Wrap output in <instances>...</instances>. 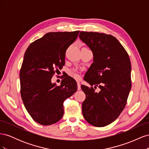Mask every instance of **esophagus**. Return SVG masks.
I'll return each mask as SVG.
<instances>
[{
	"instance_id": "1",
	"label": "esophagus",
	"mask_w": 149,
	"mask_h": 149,
	"mask_svg": "<svg viewBox=\"0 0 149 149\" xmlns=\"http://www.w3.org/2000/svg\"><path fill=\"white\" fill-rule=\"evenodd\" d=\"M77 86H78V90L81 89V84L79 81H77Z\"/></svg>"
}]
</instances>
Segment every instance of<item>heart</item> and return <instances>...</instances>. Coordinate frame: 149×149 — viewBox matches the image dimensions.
<instances>
[{
	"label": "heart",
	"instance_id": "obj_1",
	"mask_svg": "<svg viewBox=\"0 0 149 149\" xmlns=\"http://www.w3.org/2000/svg\"><path fill=\"white\" fill-rule=\"evenodd\" d=\"M71 74L73 76V77H74L75 78H79V74L77 73H76V72L74 71L71 72Z\"/></svg>",
	"mask_w": 149,
	"mask_h": 149
}]
</instances>
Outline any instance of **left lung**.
<instances>
[{"label":"left lung","mask_w":149,"mask_h":149,"mask_svg":"<svg viewBox=\"0 0 149 149\" xmlns=\"http://www.w3.org/2000/svg\"><path fill=\"white\" fill-rule=\"evenodd\" d=\"M79 37L93 55L84 79L94 86H81L86 94L83 115L90 124L104 127L118 118L125 106L131 89V63L127 52L113 36L81 31ZM96 87L99 92L95 91Z\"/></svg>","instance_id":"obj_1"}]
</instances>
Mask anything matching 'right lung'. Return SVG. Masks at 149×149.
I'll return each instance as SVG.
<instances>
[{
  "mask_svg": "<svg viewBox=\"0 0 149 149\" xmlns=\"http://www.w3.org/2000/svg\"><path fill=\"white\" fill-rule=\"evenodd\" d=\"M79 31L49 32L31 43L25 53L20 71V93L24 104L33 119L43 125H52L63 116V103L77 90L71 76L60 86L52 82L55 70L65 65L67 48Z\"/></svg>",
  "mask_w": 149,
  "mask_h": 149,
  "instance_id": "1",
  "label": "right lung"
}]
</instances>
